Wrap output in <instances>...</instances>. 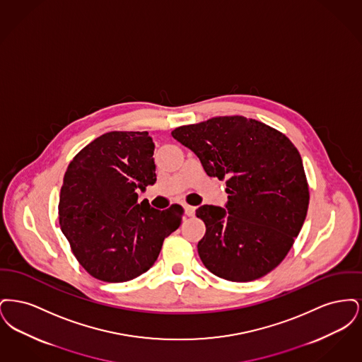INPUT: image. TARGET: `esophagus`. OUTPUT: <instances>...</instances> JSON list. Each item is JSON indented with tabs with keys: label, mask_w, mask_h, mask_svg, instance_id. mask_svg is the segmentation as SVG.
<instances>
[{
	"label": "esophagus",
	"mask_w": 362,
	"mask_h": 362,
	"mask_svg": "<svg viewBox=\"0 0 362 362\" xmlns=\"http://www.w3.org/2000/svg\"><path fill=\"white\" fill-rule=\"evenodd\" d=\"M185 210H186V214L189 216V217H192L194 214H195V207L189 206V205H186L185 206Z\"/></svg>",
	"instance_id": "obj_1"
}]
</instances>
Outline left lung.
I'll use <instances>...</instances> for the list:
<instances>
[{
    "label": "left lung",
    "mask_w": 362,
    "mask_h": 362,
    "mask_svg": "<svg viewBox=\"0 0 362 362\" xmlns=\"http://www.w3.org/2000/svg\"><path fill=\"white\" fill-rule=\"evenodd\" d=\"M171 134L198 156L209 176L226 180V209L204 205L195 213L206 225L198 254L207 270L233 282L274 270L291 251L310 205L303 160L292 141L241 115L180 126Z\"/></svg>",
    "instance_id": "obj_1"
}]
</instances>
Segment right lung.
<instances>
[{"instance_id":"1","label":"right lung","mask_w":362,"mask_h":362,"mask_svg":"<svg viewBox=\"0 0 362 362\" xmlns=\"http://www.w3.org/2000/svg\"><path fill=\"white\" fill-rule=\"evenodd\" d=\"M148 132H110L73 157L59 195V226L86 273L124 282L148 272L163 241L180 225L183 207L138 204L137 189L156 182Z\"/></svg>"}]
</instances>
